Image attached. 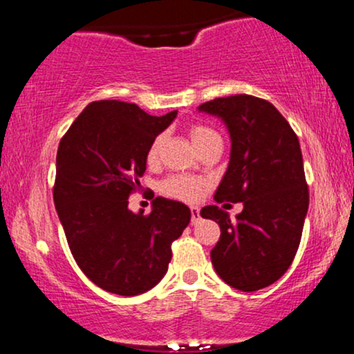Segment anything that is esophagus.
<instances>
[{"mask_svg": "<svg viewBox=\"0 0 354 354\" xmlns=\"http://www.w3.org/2000/svg\"><path fill=\"white\" fill-rule=\"evenodd\" d=\"M200 219H201L200 209H198L196 206H193V208H191V223H198Z\"/></svg>", "mask_w": 354, "mask_h": 354, "instance_id": "obj_1", "label": "esophagus"}]
</instances>
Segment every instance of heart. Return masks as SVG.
Instances as JSON below:
<instances>
[{
	"mask_svg": "<svg viewBox=\"0 0 354 354\" xmlns=\"http://www.w3.org/2000/svg\"><path fill=\"white\" fill-rule=\"evenodd\" d=\"M189 135H191V140H193L194 146L198 148L203 141L208 140L209 136L216 135V131H213V129L208 128V126L194 124V126H191ZM161 145H163V136L161 135L156 136L151 141V145H149V148H148V154H146V158H148L149 163H154V161L158 160V156H160V151H161ZM203 186H205V183H203L201 180H198V178L188 176V174H173V176L166 178V180L161 183L160 189H161V193L166 194V196H169V198H174V200L193 203V201L200 200V196L203 193Z\"/></svg>",
	"mask_w": 354,
	"mask_h": 354,
	"instance_id": "b5f03b06",
	"label": "heart"
}]
</instances>
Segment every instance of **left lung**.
<instances>
[{
  "label": "left lung",
  "instance_id": "left-lung-1",
  "mask_svg": "<svg viewBox=\"0 0 354 354\" xmlns=\"http://www.w3.org/2000/svg\"><path fill=\"white\" fill-rule=\"evenodd\" d=\"M228 126L231 158L214 201L243 203L231 219L216 205L201 216L221 228L211 263L239 291L278 281L293 263L310 205L296 133L270 101L251 95L216 98L198 106Z\"/></svg>",
  "mask_w": 354,
  "mask_h": 354
}]
</instances>
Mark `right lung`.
<instances>
[{
    "mask_svg": "<svg viewBox=\"0 0 354 354\" xmlns=\"http://www.w3.org/2000/svg\"><path fill=\"white\" fill-rule=\"evenodd\" d=\"M176 115L151 116L135 103L93 101L59 141L56 211L81 271L109 293L136 296L160 283L171 243L191 219L188 206L161 196L148 214L128 209L149 145Z\"/></svg>",
    "mask_w": 354,
    "mask_h": 354,
    "instance_id": "right-lung-1",
    "label": "right lung"
}]
</instances>
